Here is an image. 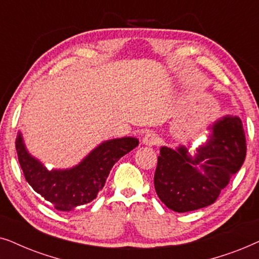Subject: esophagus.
I'll use <instances>...</instances> for the list:
<instances>
[{
	"mask_svg": "<svg viewBox=\"0 0 259 259\" xmlns=\"http://www.w3.org/2000/svg\"><path fill=\"white\" fill-rule=\"evenodd\" d=\"M157 142H158V139L154 133L146 134L142 139V143L146 144V146H148V147H153V146H155V144H157Z\"/></svg>",
	"mask_w": 259,
	"mask_h": 259,
	"instance_id": "34e87169",
	"label": "esophagus"
}]
</instances>
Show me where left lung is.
Here are the masks:
<instances>
[{"mask_svg":"<svg viewBox=\"0 0 259 259\" xmlns=\"http://www.w3.org/2000/svg\"><path fill=\"white\" fill-rule=\"evenodd\" d=\"M208 139L194 150L161 147L154 186L171 211L184 213L212 205L246 156L242 119L226 115L209 126Z\"/></svg>","mask_w":259,"mask_h":259,"instance_id":"8db88e82","label":"left lung"}]
</instances>
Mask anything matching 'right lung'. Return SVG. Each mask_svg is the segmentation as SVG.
Returning a JSON list of instances; mask_svg holds the SVG:
<instances>
[{"mask_svg": "<svg viewBox=\"0 0 259 259\" xmlns=\"http://www.w3.org/2000/svg\"><path fill=\"white\" fill-rule=\"evenodd\" d=\"M139 146L135 137H120L102 142L78 164L66 169H47L26 148L21 132L16 137V151L23 174L37 194L58 211H73L97 198L113 164Z\"/></svg>", "mask_w": 259, "mask_h": 259, "instance_id": "add662e5", "label": "right lung"}]
</instances>
